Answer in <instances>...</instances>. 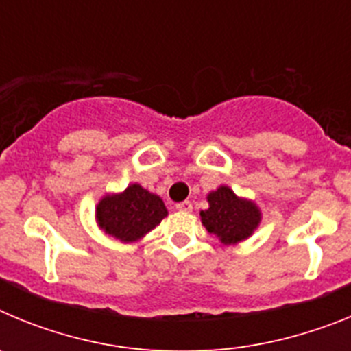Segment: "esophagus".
<instances>
[{"label": "esophagus", "mask_w": 351, "mask_h": 351, "mask_svg": "<svg viewBox=\"0 0 351 351\" xmlns=\"http://www.w3.org/2000/svg\"><path fill=\"white\" fill-rule=\"evenodd\" d=\"M176 209L181 210V213H191V209H193V204H191L190 200H184V202L178 204V206H176Z\"/></svg>", "instance_id": "obj_1"}]
</instances>
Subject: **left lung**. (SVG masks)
Segmentation results:
<instances>
[{"label": "left lung", "instance_id": "obj_1", "mask_svg": "<svg viewBox=\"0 0 351 351\" xmlns=\"http://www.w3.org/2000/svg\"><path fill=\"white\" fill-rule=\"evenodd\" d=\"M209 209L200 210V219L209 234L223 244H237L258 228L262 213L255 202L241 198L228 188L219 186L207 195Z\"/></svg>", "mask_w": 351, "mask_h": 351}]
</instances>
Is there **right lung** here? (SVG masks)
Instances as JSON below:
<instances>
[{"label":"right lung","mask_w":351,"mask_h":351,"mask_svg":"<svg viewBox=\"0 0 351 351\" xmlns=\"http://www.w3.org/2000/svg\"><path fill=\"white\" fill-rule=\"evenodd\" d=\"M169 210L158 195L141 184H130L123 193L105 195L96 206V221L105 234L121 243H135L151 232Z\"/></svg>","instance_id":"1"}]
</instances>
